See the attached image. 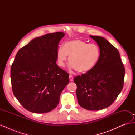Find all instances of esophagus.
<instances>
[{"instance_id":"obj_1","label":"esophagus","mask_w":135,"mask_h":135,"mask_svg":"<svg viewBox=\"0 0 135 135\" xmlns=\"http://www.w3.org/2000/svg\"><path fill=\"white\" fill-rule=\"evenodd\" d=\"M69 79H70V81H73V79H74V78H73V77L71 75H69Z\"/></svg>"}]
</instances>
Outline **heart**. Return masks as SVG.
<instances>
[{
  "label": "heart",
  "instance_id": "1",
  "mask_svg": "<svg viewBox=\"0 0 135 135\" xmlns=\"http://www.w3.org/2000/svg\"><path fill=\"white\" fill-rule=\"evenodd\" d=\"M69 57V68L80 73L92 70L99 62L101 56L99 47L96 44H88L81 39L65 42L58 48L56 54L57 62L60 68H64Z\"/></svg>",
  "mask_w": 135,
  "mask_h": 135
}]
</instances>
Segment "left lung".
<instances>
[{
  "mask_svg": "<svg viewBox=\"0 0 135 135\" xmlns=\"http://www.w3.org/2000/svg\"><path fill=\"white\" fill-rule=\"evenodd\" d=\"M101 51L92 70L74 78L76 97L81 107L100 110L111 105L122 90L125 69L117 49L103 37L90 35Z\"/></svg>",
  "mask_w": 135,
  "mask_h": 135,
  "instance_id": "8db88e82",
  "label": "left lung"
}]
</instances>
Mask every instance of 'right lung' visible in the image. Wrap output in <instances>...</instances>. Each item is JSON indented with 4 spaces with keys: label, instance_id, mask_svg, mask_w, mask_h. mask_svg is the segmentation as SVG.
<instances>
[{
    "label": "right lung",
    "instance_id": "obj_1",
    "mask_svg": "<svg viewBox=\"0 0 135 135\" xmlns=\"http://www.w3.org/2000/svg\"><path fill=\"white\" fill-rule=\"evenodd\" d=\"M64 35L57 32L36 38L16 55L11 69L12 91L28 111L46 113L54 109L69 82L68 73L56 64L58 44Z\"/></svg>",
    "mask_w": 135,
    "mask_h": 135
}]
</instances>
